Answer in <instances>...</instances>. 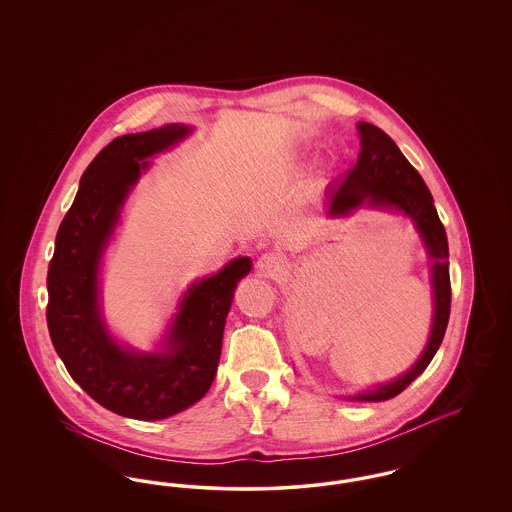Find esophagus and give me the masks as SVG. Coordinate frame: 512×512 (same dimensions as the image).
<instances>
[{
    "label": "esophagus",
    "mask_w": 512,
    "mask_h": 512,
    "mask_svg": "<svg viewBox=\"0 0 512 512\" xmlns=\"http://www.w3.org/2000/svg\"><path fill=\"white\" fill-rule=\"evenodd\" d=\"M257 268L267 278H278L284 272V261H282V257H278L274 253H265L259 257Z\"/></svg>",
    "instance_id": "obj_1"
}]
</instances>
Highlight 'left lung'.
Masks as SVG:
<instances>
[{
    "label": "left lung",
    "instance_id": "left-lung-1",
    "mask_svg": "<svg viewBox=\"0 0 512 512\" xmlns=\"http://www.w3.org/2000/svg\"><path fill=\"white\" fill-rule=\"evenodd\" d=\"M357 130L361 136V153L355 167L345 174L340 184L328 188V217H345L361 207L401 211L413 220L432 261L434 322L426 349L403 376L351 397L353 401H386L399 395L426 370L445 336L451 309L449 245L434 207V197L401 149L384 130L370 122H359Z\"/></svg>",
    "mask_w": 512,
    "mask_h": 512
}]
</instances>
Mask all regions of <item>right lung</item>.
I'll return each mask as SVG.
<instances>
[{
  "label": "right lung",
  "instance_id": "right-lung-1",
  "mask_svg": "<svg viewBox=\"0 0 512 512\" xmlns=\"http://www.w3.org/2000/svg\"><path fill=\"white\" fill-rule=\"evenodd\" d=\"M190 132L186 124H167L126 134L103 147L80 178L49 263L46 318L57 355L74 382L101 407L136 420L180 413L211 388L234 290L251 270V259L238 257L192 284L172 318L163 351L126 349L105 328L99 263L122 203L149 167L147 157L178 144Z\"/></svg>",
  "mask_w": 512,
  "mask_h": 512
}]
</instances>
